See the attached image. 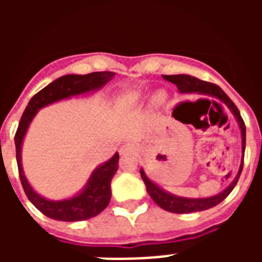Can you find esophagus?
I'll return each mask as SVG.
<instances>
[{"label":"esophagus","mask_w":262,"mask_h":262,"mask_svg":"<svg viewBox=\"0 0 262 262\" xmlns=\"http://www.w3.org/2000/svg\"><path fill=\"white\" fill-rule=\"evenodd\" d=\"M136 151V147L135 144H133V143H126L124 145H122L119 149L120 155H131V154H135Z\"/></svg>","instance_id":"esophagus-1"}]
</instances>
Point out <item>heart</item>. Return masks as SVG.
I'll return each mask as SVG.
<instances>
[{
  "label": "heart",
  "mask_w": 262,
  "mask_h": 262,
  "mask_svg": "<svg viewBox=\"0 0 262 262\" xmlns=\"http://www.w3.org/2000/svg\"><path fill=\"white\" fill-rule=\"evenodd\" d=\"M165 99H166L165 93H164V92H159V93H156V96L154 97V102L155 103H163Z\"/></svg>",
  "instance_id": "obj_1"
}]
</instances>
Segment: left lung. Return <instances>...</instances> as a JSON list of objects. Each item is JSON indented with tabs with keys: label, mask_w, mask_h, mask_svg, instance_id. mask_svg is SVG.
Returning a JSON list of instances; mask_svg holds the SVG:
<instances>
[{
	"label": "left lung",
	"mask_w": 262,
	"mask_h": 262,
	"mask_svg": "<svg viewBox=\"0 0 262 262\" xmlns=\"http://www.w3.org/2000/svg\"><path fill=\"white\" fill-rule=\"evenodd\" d=\"M166 81L172 82V84L177 85L178 90L181 93H201L206 94V96H212L215 98L221 99L222 102L226 103L227 107L232 111V114L235 115L237 123H239L240 129H242V147H243V156H244L245 151V124L244 120H243L242 115H240V111L237 110L235 103L230 99V97L224 93L223 90L217 85L211 84V82H207V81H202L200 78L193 77V76L189 75H172V76H164ZM243 165H244V161L242 160V164H240L239 172L236 174V177L233 178V181L231 182L230 186L226 187L222 193L216 194L214 196H209V198H184V196H177L173 195V194L168 193V191L163 190L161 187L155 185L154 182L147 177V174L144 173L143 169H140V176H142L143 181H144L145 187H147L148 194L151 195L152 200L155 201L156 205H159L161 209L166 210V211L176 212V214H185V212H195V211H203V210L211 209L214 206L219 205L224 198L228 196V194L232 191L233 187L236 186L237 181H239V177L242 174Z\"/></svg>",
	"instance_id": "1"
}]
</instances>
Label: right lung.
Here are the masks:
<instances>
[{"instance_id": "add662e5", "label": "right lung", "mask_w": 262, "mask_h": 262, "mask_svg": "<svg viewBox=\"0 0 262 262\" xmlns=\"http://www.w3.org/2000/svg\"><path fill=\"white\" fill-rule=\"evenodd\" d=\"M114 72H93L88 75H67L52 81L50 85L41 89L30 99L29 105L23 111L22 118L15 133V151H17V164L19 172L20 184L26 193L30 202L46 216L61 222H78L86 221L90 217L97 216L99 212L107 207L111 198V180L118 170L119 155L115 154L108 161L102 164L94 170L88 180L84 190L77 195L62 201H50L45 196L39 195L27 181L23 173L22 161H20V149H22L23 138L26 135L31 120L36 115L39 108L51 105L53 102L69 98L72 96L89 93L98 90L114 77Z\"/></svg>"}]
</instances>
